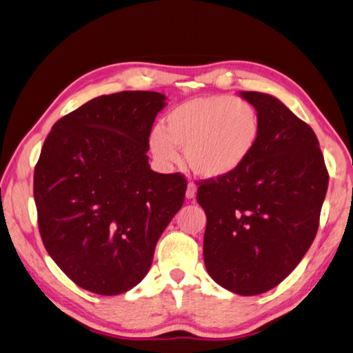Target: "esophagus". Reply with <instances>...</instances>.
Listing matches in <instances>:
<instances>
[{
	"mask_svg": "<svg viewBox=\"0 0 353 353\" xmlns=\"http://www.w3.org/2000/svg\"><path fill=\"white\" fill-rule=\"evenodd\" d=\"M196 192H197V186L194 185V183H188V188H186V199L188 200H191V199H194L196 197Z\"/></svg>",
	"mask_w": 353,
	"mask_h": 353,
	"instance_id": "esophagus-1",
	"label": "esophagus"
}]
</instances>
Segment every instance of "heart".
Wrapping results in <instances>:
<instances>
[{"label":"heart","mask_w":353,"mask_h":353,"mask_svg":"<svg viewBox=\"0 0 353 353\" xmlns=\"http://www.w3.org/2000/svg\"><path fill=\"white\" fill-rule=\"evenodd\" d=\"M261 122L257 108L245 99L211 94L171 110L163 128L150 133V150L163 165L177 163L185 150L190 170L202 179L230 177L245 167L257 148Z\"/></svg>","instance_id":"b5f03b06"}]
</instances>
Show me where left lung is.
I'll use <instances>...</instances> for the list:
<instances>
[{"label": "left lung", "mask_w": 353, "mask_h": 353, "mask_svg": "<svg viewBox=\"0 0 353 353\" xmlns=\"http://www.w3.org/2000/svg\"><path fill=\"white\" fill-rule=\"evenodd\" d=\"M240 96L260 116L257 148L236 174L200 182L197 202L211 279L234 294L259 295L280 285L312 245L329 174L306 122L275 96Z\"/></svg>", "instance_id": "8db88e82"}]
</instances>
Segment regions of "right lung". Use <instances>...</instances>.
I'll return each mask as SVG.
<instances>
[{
  "label": "right lung",
  "mask_w": 353,
  "mask_h": 353,
  "mask_svg": "<svg viewBox=\"0 0 353 353\" xmlns=\"http://www.w3.org/2000/svg\"><path fill=\"white\" fill-rule=\"evenodd\" d=\"M167 96H99L52 127L33 196L48 255L79 288L130 291L150 271L159 237L182 208L186 181L150 168L147 151Z\"/></svg>",
  "instance_id": "add662e5"
}]
</instances>
